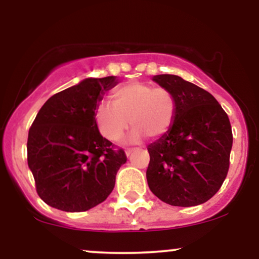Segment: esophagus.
I'll use <instances>...</instances> for the list:
<instances>
[{"mask_svg":"<svg viewBox=\"0 0 259 259\" xmlns=\"http://www.w3.org/2000/svg\"><path fill=\"white\" fill-rule=\"evenodd\" d=\"M134 152V148H127V150H125V154L126 157H129L130 154H132Z\"/></svg>","mask_w":259,"mask_h":259,"instance_id":"34e87169","label":"esophagus"}]
</instances>
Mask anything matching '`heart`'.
I'll return each mask as SVG.
<instances>
[{
	"mask_svg": "<svg viewBox=\"0 0 259 259\" xmlns=\"http://www.w3.org/2000/svg\"><path fill=\"white\" fill-rule=\"evenodd\" d=\"M109 97L112 105L100 103L95 109V120L101 134L111 141L123 138L129 121L134 126L127 138L130 144L146 136L160 138L171 129L177 118V99L168 89L132 81L118 86Z\"/></svg>",
	"mask_w": 259,
	"mask_h": 259,
	"instance_id": "heart-1",
	"label": "heart"
}]
</instances>
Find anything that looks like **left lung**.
<instances>
[{
    "instance_id": "left-lung-1",
    "label": "left lung",
    "mask_w": 259,
    "mask_h": 259,
    "mask_svg": "<svg viewBox=\"0 0 259 259\" xmlns=\"http://www.w3.org/2000/svg\"><path fill=\"white\" fill-rule=\"evenodd\" d=\"M152 80L173 92L178 112L171 129L147 147L148 187L170 206H198L212 198L227 178L230 120L218 101L197 85L170 74Z\"/></svg>"
}]
</instances>
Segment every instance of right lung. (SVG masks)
<instances>
[{
	"mask_svg": "<svg viewBox=\"0 0 259 259\" xmlns=\"http://www.w3.org/2000/svg\"><path fill=\"white\" fill-rule=\"evenodd\" d=\"M117 76L86 78L53 95L38 111L28 136V165L45 203L64 212H85L114 189L126 156L113 151L95 120L103 95Z\"/></svg>",
	"mask_w": 259,
	"mask_h": 259,
	"instance_id": "1",
	"label": "right lung"
}]
</instances>
